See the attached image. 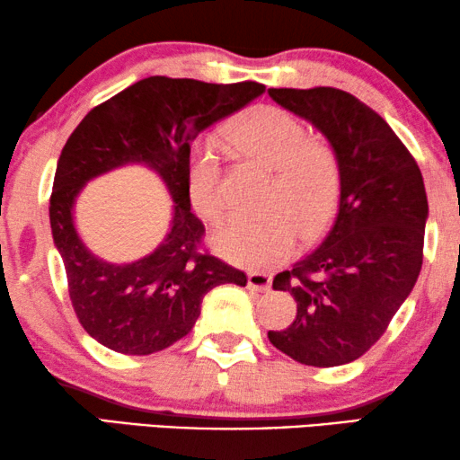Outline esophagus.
<instances>
[{
  "instance_id": "esophagus-1",
  "label": "esophagus",
  "mask_w": 460,
  "mask_h": 460,
  "mask_svg": "<svg viewBox=\"0 0 460 460\" xmlns=\"http://www.w3.org/2000/svg\"><path fill=\"white\" fill-rule=\"evenodd\" d=\"M248 288L259 289V291H269L270 289V275L261 273V270H251V273H248Z\"/></svg>"
}]
</instances>
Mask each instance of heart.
<instances>
[{
    "label": "heart",
    "mask_w": 460,
    "mask_h": 460,
    "mask_svg": "<svg viewBox=\"0 0 460 460\" xmlns=\"http://www.w3.org/2000/svg\"><path fill=\"white\" fill-rule=\"evenodd\" d=\"M228 146L243 159L270 167L267 214H236L214 234L226 259L267 267L283 259L296 236H320L334 220L342 195V163L328 140L307 137V128L277 105H257L232 122ZM224 177L216 150L195 145L187 156V193L206 220L224 209Z\"/></svg>",
    "instance_id": "obj_1"
}]
</instances>
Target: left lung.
<instances>
[{
  "label": "left lung",
  "instance_id": "obj_1",
  "mask_svg": "<svg viewBox=\"0 0 460 460\" xmlns=\"http://www.w3.org/2000/svg\"><path fill=\"white\" fill-rule=\"evenodd\" d=\"M328 138L342 163L338 214L322 243L277 273L297 315L269 330L275 349L310 367L363 357L418 281L428 199L420 167L377 111L336 87L269 89Z\"/></svg>",
  "mask_w": 460,
  "mask_h": 460
}]
</instances>
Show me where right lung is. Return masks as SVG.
<instances>
[{
    "label": "right lung",
    "mask_w": 460,
    "mask_h": 460,
    "mask_svg": "<svg viewBox=\"0 0 460 460\" xmlns=\"http://www.w3.org/2000/svg\"><path fill=\"white\" fill-rule=\"evenodd\" d=\"M265 92L257 81L216 85L148 77L89 111L58 156L50 228L66 270L69 297L85 332L122 355H153L191 332L208 291L246 285V275L208 251L191 212L187 156L203 128ZM128 162L156 170L176 206L168 238L148 258L114 266L89 253L74 230L72 203L89 178Z\"/></svg>",
    "instance_id": "add662e5"
}]
</instances>
